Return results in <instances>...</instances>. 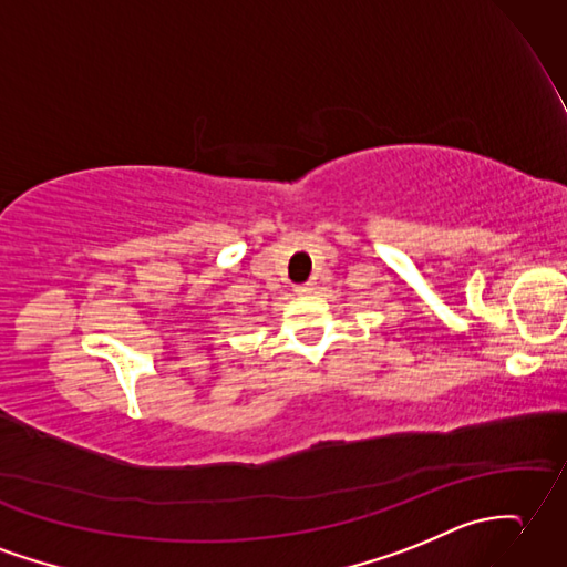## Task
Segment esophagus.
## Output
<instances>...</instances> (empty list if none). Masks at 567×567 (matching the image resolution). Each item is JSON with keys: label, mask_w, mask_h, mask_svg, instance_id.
<instances>
[{"label": "esophagus", "mask_w": 567, "mask_h": 567, "mask_svg": "<svg viewBox=\"0 0 567 567\" xmlns=\"http://www.w3.org/2000/svg\"><path fill=\"white\" fill-rule=\"evenodd\" d=\"M313 289H316V285H313V282H301V285H297V287H295V292H297V295H311Z\"/></svg>", "instance_id": "34e87169"}]
</instances>
